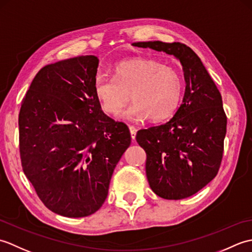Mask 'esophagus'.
I'll list each match as a JSON object with an SVG mask.
<instances>
[{
    "instance_id": "esophagus-1",
    "label": "esophagus",
    "mask_w": 252,
    "mask_h": 252,
    "mask_svg": "<svg viewBox=\"0 0 252 252\" xmlns=\"http://www.w3.org/2000/svg\"><path fill=\"white\" fill-rule=\"evenodd\" d=\"M129 129H130V133H131V137H132V140L134 141V140H135V136H136L137 129H136L135 126H129Z\"/></svg>"
}]
</instances>
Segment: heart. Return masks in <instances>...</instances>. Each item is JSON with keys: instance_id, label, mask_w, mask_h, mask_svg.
I'll return each instance as SVG.
<instances>
[{"instance_id": "heart-1", "label": "heart", "mask_w": 252, "mask_h": 252, "mask_svg": "<svg viewBox=\"0 0 252 252\" xmlns=\"http://www.w3.org/2000/svg\"><path fill=\"white\" fill-rule=\"evenodd\" d=\"M115 77L98 72L94 78V93L101 109L117 114L131 98L134 101L123 109L120 117L142 121L151 117L162 121L179 108L183 81L174 68L149 58H134L118 63Z\"/></svg>"}]
</instances>
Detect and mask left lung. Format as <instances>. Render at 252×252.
<instances>
[{"label": "left lung", "mask_w": 252, "mask_h": 252, "mask_svg": "<svg viewBox=\"0 0 252 252\" xmlns=\"http://www.w3.org/2000/svg\"><path fill=\"white\" fill-rule=\"evenodd\" d=\"M132 45L173 55L183 67L185 93L172 119L136 134L146 153V176L153 191L164 199H183L205 187L220 169L227 123L222 96L187 45L161 41Z\"/></svg>", "instance_id": "left-lung-1"}]
</instances>
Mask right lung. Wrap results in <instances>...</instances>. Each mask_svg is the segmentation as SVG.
I'll return each mask as SVG.
<instances>
[{
  "instance_id": "add662e5",
  "label": "right lung",
  "mask_w": 252,
  "mask_h": 252,
  "mask_svg": "<svg viewBox=\"0 0 252 252\" xmlns=\"http://www.w3.org/2000/svg\"><path fill=\"white\" fill-rule=\"evenodd\" d=\"M98 58L78 56L36 73L18 118L21 165L41 201L83 218L103 206L131 144L129 127L105 115L94 93Z\"/></svg>"
}]
</instances>
